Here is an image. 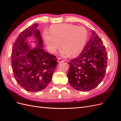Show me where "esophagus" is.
Here are the masks:
<instances>
[{
    "mask_svg": "<svg viewBox=\"0 0 121 121\" xmlns=\"http://www.w3.org/2000/svg\"><path fill=\"white\" fill-rule=\"evenodd\" d=\"M64 61V60H63V59H62V58H58L57 61H58V63H61V62H63Z\"/></svg>",
    "mask_w": 121,
    "mask_h": 121,
    "instance_id": "1",
    "label": "esophagus"
}]
</instances>
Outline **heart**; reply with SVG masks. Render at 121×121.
<instances>
[{
  "mask_svg": "<svg viewBox=\"0 0 121 121\" xmlns=\"http://www.w3.org/2000/svg\"><path fill=\"white\" fill-rule=\"evenodd\" d=\"M47 48L50 52L54 53L60 46L63 47L61 54L75 56L81 53L85 45L88 38L86 29L77 26L60 24L52 26L49 33H43Z\"/></svg>",
  "mask_w": 121,
  "mask_h": 121,
  "instance_id": "b5f03b06",
  "label": "heart"
}]
</instances>
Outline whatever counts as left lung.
<instances>
[{
    "label": "left lung",
    "mask_w": 121,
    "mask_h": 121,
    "mask_svg": "<svg viewBox=\"0 0 121 121\" xmlns=\"http://www.w3.org/2000/svg\"><path fill=\"white\" fill-rule=\"evenodd\" d=\"M79 56L69 62L67 76L77 90L87 91L96 87L104 77L107 53L103 42L94 31Z\"/></svg>",
    "instance_id": "8db88e82"
}]
</instances>
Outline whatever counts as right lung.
<instances>
[{
    "instance_id": "obj_1",
    "label": "right lung",
    "mask_w": 121,
    "mask_h": 121,
    "mask_svg": "<svg viewBox=\"0 0 121 121\" xmlns=\"http://www.w3.org/2000/svg\"><path fill=\"white\" fill-rule=\"evenodd\" d=\"M38 26L34 24L20 33L13 44L12 53L14 77L22 87L30 92L41 91L48 86L57 64V58L44 50ZM32 39L36 46L34 48Z\"/></svg>"
}]
</instances>
